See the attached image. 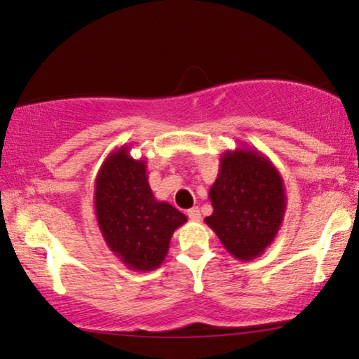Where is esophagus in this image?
I'll return each mask as SVG.
<instances>
[{
  "instance_id": "obj_1",
  "label": "esophagus",
  "mask_w": 359,
  "mask_h": 359,
  "mask_svg": "<svg viewBox=\"0 0 359 359\" xmlns=\"http://www.w3.org/2000/svg\"><path fill=\"white\" fill-rule=\"evenodd\" d=\"M187 216H189L191 221H198L201 218L198 206H194V208H190L189 211H187Z\"/></svg>"
}]
</instances>
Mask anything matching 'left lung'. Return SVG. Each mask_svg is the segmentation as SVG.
Returning a JSON list of instances; mask_svg holds the SVG:
<instances>
[{
    "label": "left lung",
    "instance_id": "left-lung-1",
    "mask_svg": "<svg viewBox=\"0 0 359 359\" xmlns=\"http://www.w3.org/2000/svg\"><path fill=\"white\" fill-rule=\"evenodd\" d=\"M205 223L237 260H254L275 241L286 211L283 179L260 151L236 148L221 154Z\"/></svg>",
    "mask_w": 359,
    "mask_h": 359
}]
</instances>
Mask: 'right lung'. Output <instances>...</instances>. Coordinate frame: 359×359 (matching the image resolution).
Returning a JSON list of instances; mask_svg holds the SVG:
<instances>
[{
    "instance_id": "add662e5",
    "label": "right lung",
    "mask_w": 359,
    "mask_h": 359,
    "mask_svg": "<svg viewBox=\"0 0 359 359\" xmlns=\"http://www.w3.org/2000/svg\"><path fill=\"white\" fill-rule=\"evenodd\" d=\"M131 146L112 151L95 177L94 210L109 249L130 270L159 269L174 231L187 216L156 200L148 184L146 159H133Z\"/></svg>"
}]
</instances>
